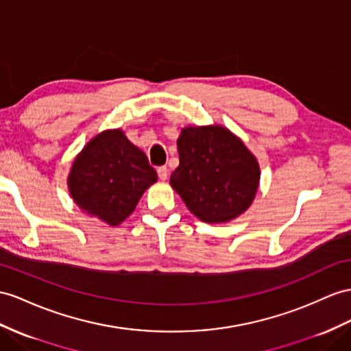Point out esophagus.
<instances>
[{
  "mask_svg": "<svg viewBox=\"0 0 351 351\" xmlns=\"http://www.w3.org/2000/svg\"><path fill=\"white\" fill-rule=\"evenodd\" d=\"M157 175H158V178L161 179V181H166L167 175H169L167 167H166V166H158V167H157Z\"/></svg>",
  "mask_w": 351,
  "mask_h": 351,
  "instance_id": "esophagus-1",
  "label": "esophagus"
}]
</instances>
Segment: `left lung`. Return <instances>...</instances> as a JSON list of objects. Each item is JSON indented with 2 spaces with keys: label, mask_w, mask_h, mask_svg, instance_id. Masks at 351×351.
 <instances>
[{
  "label": "left lung",
  "mask_w": 351,
  "mask_h": 351,
  "mask_svg": "<svg viewBox=\"0 0 351 351\" xmlns=\"http://www.w3.org/2000/svg\"><path fill=\"white\" fill-rule=\"evenodd\" d=\"M179 166L170 185L204 222H227L243 213L258 190L259 166L227 129L185 128L178 139Z\"/></svg>",
  "instance_id": "obj_1"
}]
</instances>
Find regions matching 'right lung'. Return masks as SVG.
<instances>
[{
    "instance_id": "obj_1",
    "label": "right lung",
    "mask_w": 351,
    "mask_h": 351,
    "mask_svg": "<svg viewBox=\"0 0 351 351\" xmlns=\"http://www.w3.org/2000/svg\"><path fill=\"white\" fill-rule=\"evenodd\" d=\"M156 181L157 173L147 156L121 130H106L90 141L77 157L68 185L83 210L110 226H119Z\"/></svg>"
}]
</instances>
